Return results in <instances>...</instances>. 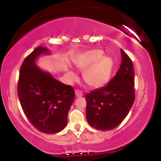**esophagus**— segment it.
I'll return each instance as SVG.
<instances>
[{
	"instance_id": "esophagus-1",
	"label": "esophagus",
	"mask_w": 161,
	"mask_h": 161,
	"mask_svg": "<svg viewBox=\"0 0 161 161\" xmlns=\"http://www.w3.org/2000/svg\"><path fill=\"white\" fill-rule=\"evenodd\" d=\"M75 96L77 97H80L83 96V93L80 90H77V91H75Z\"/></svg>"
}]
</instances>
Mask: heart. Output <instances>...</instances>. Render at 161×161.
Masks as SVG:
<instances>
[{
  "label": "heart",
  "instance_id": "heart-1",
  "mask_svg": "<svg viewBox=\"0 0 161 161\" xmlns=\"http://www.w3.org/2000/svg\"><path fill=\"white\" fill-rule=\"evenodd\" d=\"M75 66L83 72L85 83L92 88H99L105 84L111 78L114 69V60L109 56H104L102 50H90L81 55L75 60ZM70 80L77 79V75L72 70L67 72Z\"/></svg>",
  "mask_w": 161,
  "mask_h": 161
}]
</instances>
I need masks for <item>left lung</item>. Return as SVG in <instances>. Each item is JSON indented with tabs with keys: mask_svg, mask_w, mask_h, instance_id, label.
Here are the masks:
<instances>
[{
	"mask_svg": "<svg viewBox=\"0 0 161 161\" xmlns=\"http://www.w3.org/2000/svg\"><path fill=\"white\" fill-rule=\"evenodd\" d=\"M122 64L116 75L105 86L87 93L86 116L92 127L110 130L121 124L135 100V77L130 57L121 49Z\"/></svg>",
	"mask_w": 161,
	"mask_h": 161,
	"instance_id": "left-lung-1",
	"label": "left lung"
}]
</instances>
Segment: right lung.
Segmentation results:
<instances>
[{
    "label": "right lung",
    "mask_w": 161,
    "mask_h": 161,
    "mask_svg": "<svg viewBox=\"0 0 161 161\" xmlns=\"http://www.w3.org/2000/svg\"><path fill=\"white\" fill-rule=\"evenodd\" d=\"M49 49L39 46L24 60L19 70L17 94L26 117L35 128L48 134L58 133L67 124V115L74 101L71 86L57 80L42 70L36 61Z\"/></svg>",
    "instance_id": "1"
}]
</instances>
